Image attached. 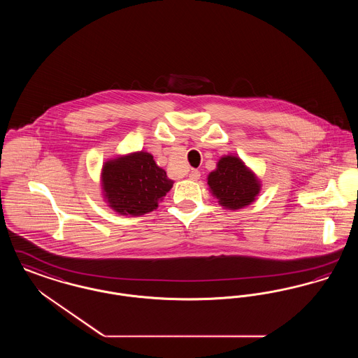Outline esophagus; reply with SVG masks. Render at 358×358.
<instances>
[{"mask_svg":"<svg viewBox=\"0 0 358 358\" xmlns=\"http://www.w3.org/2000/svg\"><path fill=\"white\" fill-rule=\"evenodd\" d=\"M200 176H201L200 171H190V174H189V178H190L192 181H197V180H200Z\"/></svg>","mask_w":358,"mask_h":358,"instance_id":"1","label":"esophagus"}]
</instances>
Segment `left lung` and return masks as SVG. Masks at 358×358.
<instances>
[{
    "label": "left lung",
    "mask_w": 358,
    "mask_h": 358,
    "mask_svg": "<svg viewBox=\"0 0 358 358\" xmlns=\"http://www.w3.org/2000/svg\"><path fill=\"white\" fill-rule=\"evenodd\" d=\"M206 180L210 193L219 200V204L229 210L252 204L262 189L255 173L236 155L222 157Z\"/></svg>",
    "instance_id": "left-lung-1"
}]
</instances>
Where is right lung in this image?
<instances>
[{"instance_id":"1","label":"right lung","mask_w":358,"mask_h":358,"mask_svg":"<svg viewBox=\"0 0 358 358\" xmlns=\"http://www.w3.org/2000/svg\"><path fill=\"white\" fill-rule=\"evenodd\" d=\"M101 184L104 201L123 216L153 212L174 181L148 152L120 155L103 164Z\"/></svg>"}]
</instances>
